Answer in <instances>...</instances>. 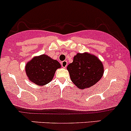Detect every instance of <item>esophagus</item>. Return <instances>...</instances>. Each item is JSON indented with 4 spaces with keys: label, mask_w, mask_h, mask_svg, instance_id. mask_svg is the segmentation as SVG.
Wrapping results in <instances>:
<instances>
[{
    "label": "esophagus",
    "mask_w": 131,
    "mask_h": 131,
    "mask_svg": "<svg viewBox=\"0 0 131 131\" xmlns=\"http://www.w3.org/2000/svg\"><path fill=\"white\" fill-rule=\"evenodd\" d=\"M61 66L62 67H64V68H66L67 66V62L66 61H64L61 62Z\"/></svg>",
    "instance_id": "34e87169"
}]
</instances>
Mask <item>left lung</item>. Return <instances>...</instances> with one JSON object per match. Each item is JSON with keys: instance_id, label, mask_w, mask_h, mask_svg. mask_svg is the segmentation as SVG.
<instances>
[{"instance_id": "obj_1", "label": "left lung", "mask_w": 131, "mask_h": 131, "mask_svg": "<svg viewBox=\"0 0 131 131\" xmlns=\"http://www.w3.org/2000/svg\"><path fill=\"white\" fill-rule=\"evenodd\" d=\"M72 82L80 89L91 87L102 77L104 67L95 56L85 52L77 53L73 62L67 66Z\"/></svg>"}]
</instances>
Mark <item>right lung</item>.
Segmentation results:
<instances>
[{"instance_id":"right-lung-1","label":"right lung","mask_w":131,"mask_h":131,"mask_svg":"<svg viewBox=\"0 0 131 131\" xmlns=\"http://www.w3.org/2000/svg\"><path fill=\"white\" fill-rule=\"evenodd\" d=\"M61 67L58 61L42 54L29 61L26 64L25 71L31 82L42 86L52 80L56 70Z\"/></svg>"}]
</instances>
